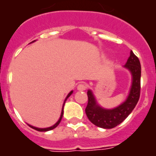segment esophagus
Here are the masks:
<instances>
[{
  "label": "esophagus",
  "instance_id": "1",
  "mask_svg": "<svg viewBox=\"0 0 156 156\" xmlns=\"http://www.w3.org/2000/svg\"><path fill=\"white\" fill-rule=\"evenodd\" d=\"M86 84H83V83H80V84H78V86H77V89H78L79 91H84V90L86 89Z\"/></svg>",
  "mask_w": 156,
  "mask_h": 156
}]
</instances>
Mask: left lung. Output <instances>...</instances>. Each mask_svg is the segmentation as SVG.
Segmentation results:
<instances>
[{
    "instance_id": "left-lung-1",
    "label": "left lung",
    "mask_w": 156,
    "mask_h": 156,
    "mask_svg": "<svg viewBox=\"0 0 156 156\" xmlns=\"http://www.w3.org/2000/svg\"><path fill=\"white\" fill-rule=\"evenodd\" d=\"M124 67L129 70L133 76L132 87L127 100L116 108L106 110L96 103L94 95L90 90L87 92L88 104L85 113L88 119L99 128L112 129L124 121L136 107L140 98L141 92V64L138 58L133 52H130V56Z\"/></svg>"
}]
</instances>
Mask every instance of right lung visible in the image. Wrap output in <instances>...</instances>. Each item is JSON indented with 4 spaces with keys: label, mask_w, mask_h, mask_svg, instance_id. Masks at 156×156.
I'll use <instances>...</instances> for the list:
<instances>
[{
    "label": "right lung",
    "mask_w": 156,
    "mask_h": 156,
    "mask_svg": "<svg viewBox=\"0 0 156 156\" xmlns=\"http://www.w3.org/2000/svg\"><path fill=\"white\" fill-rule=\"evenodd\" d=\"M72 94V91H71L68 94V95L67 96V98H66V99H65V102H66V100H67V98H68L70 97V95ZM63 106H64V104H63ZM62 115H63V107H62V113H61V116H60V119H58V121L57 122L56 124H54V125H53V126H51V127H49V128H46V129H39V128H36V127H33V126H32V125H29L30 127L32 128L33 129H36L37 130V131H40V132H45V131H49V130H51V129H55V128L58 126L59 124V123H60V121H61V119L62 118Z\"/></svg>",
    "instance_id": "obj_1"
}]
</instances>
